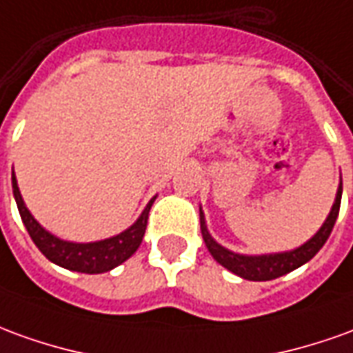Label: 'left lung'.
Listing matches in <instances>:
<instances>
[{
	"mask_svg": "<svg viewBox=\"0 0 353 353\" xmlns=\"http://www.w3.org/2000/svg\"><path fill=\"white\" fill-rule=\"evenodd\" d=\"M340 199H342V181L339 185V191H336V199L332 204L331 214L327 216L325 223L321 229L315 233L307 243L302 246H298L294 250H288V252H279V254H262V256H245V254H236L228 250L225 246H221L216 243L212 235L206 229V221H204V214L201 210V231L202 239L206 243V248L210 250L214 256V260L221 263L225 270L231 273H235L239 277L248 281H271L277 279L281 275H287L290 271H294L300 265H304L305 262H310L315 254L321 250V246L327 243V239L331 235L332 228L336 223L340 210Z\"/></svg>",
	"mask_w": 353,
	"mask_h": 353,
	"instance_id": "left-lung-1",
	"label": "left lung"
}]
</instances>
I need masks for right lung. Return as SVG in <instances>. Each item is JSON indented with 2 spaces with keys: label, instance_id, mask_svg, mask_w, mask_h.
Segmentation results:
<instances>
[{
  "label": "right lung",
  "instance_id": "add662e5",
  "mask_svg": "<svg viewBox=\"0 0 353 353\" xmlns=\"http://www.w3.org/2000/svg\"><path fill=\"white\" fill-rule=\"evenodd\" d=\"M11 181H13V194L22 223L28 231V235L32 236L34 245L39 248V252L43 254L49 262L57 263L65 270L80 271V273H105V271L114 270L117 265L125 262L141 245L145 229H147L149 210L157 199V196H152L151 202L147 204V208L141 212V216L137 218L134 225L122 231L120 235L110 236L105 241H95V243H68V241L51 235L34 219L30 210L22 201L14 172L11 174Z\"/></svg>",
  "mask_w": 353,
  "mask_h": 353
}]
</instances>
